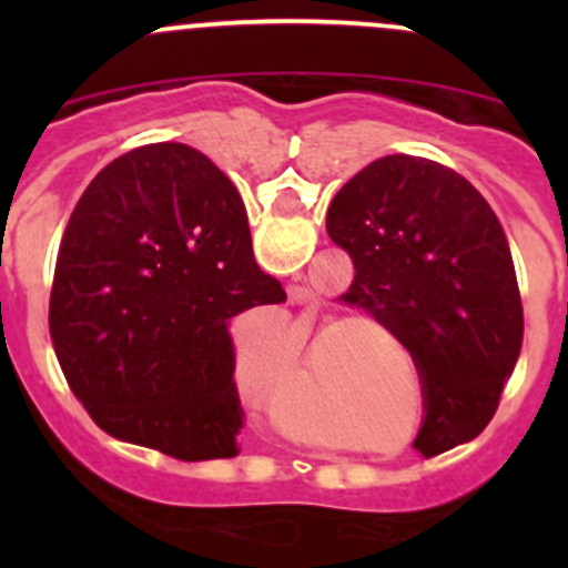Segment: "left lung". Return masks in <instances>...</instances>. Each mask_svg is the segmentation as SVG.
<instances>
[{"instance_id":"8db88e82","label":"left lung","mask_w":568,"mask_h":568,"mask_svg":"<svg viewBox=\"0 0 568 568\" xmlns=\"http://www.w3.org/2000/svg\"><path fill=\"white\" fill-rule=\"evenodd\" d=\"M326 233L354 263L341 296L415 359L437 456L478 437L523 348V300L500 220L467 178L420 156H385L341 186Z\"/></svg>"}]
</instances>
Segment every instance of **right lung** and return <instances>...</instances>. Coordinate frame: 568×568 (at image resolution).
<instances>
[{
    "label": "right lung",
    "instance_id": "add662e5",
    "mask_svg": "<svg viewBox=\"0 0 568 568\" xmlns=\"http://www.w3.org/2000/svg\"><path fill=\"white\" fill-rule=\"evenodd\" d=\"M231 178L181 142L123 153L79 197L49 302L57 359L109 437L231 459L244 423L231 318L280 305Z\"/></svg>",
    "mask_w": 568,
    "mask_h": 568
}]
</instances>
